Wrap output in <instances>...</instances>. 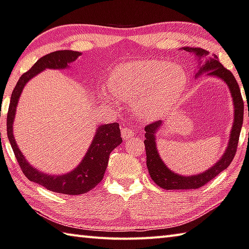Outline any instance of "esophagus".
<instances>
[{
	"instance_id": "esophagus-1",
	"label": "esophagus",
	"mask_w": 249,
	"mask_h": 249,
	"mask_svg": "<svg viewBox=\"0 0 249 249\" xmlns=\"http://www.w3.org/2000/svg\"><path fill=\"white\" fill-rule=\"evenodd\" d=\"M135 136V130L132 127H123L122 128V137L125 140Z\"/></svg>"
}]
</instances>
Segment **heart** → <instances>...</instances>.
<instances>
[{
    "mask_svg": "<svg viewBox=\"0 0 249 249\" xmlns=\"http://www.w3.org/2000/svg\"><path fill=\"white\" fill-rule=\"evenodd\" d=\"M187 85L182 67L160 60L123 63L113 70L109 89L122 100H138L144 115H155L178 97Z\"/></svg>",
    "mask_w": 249,
    "mask_h": 249,
    "instance_id": "b5f03b06",
    "label": "heart"
}]
</instances>
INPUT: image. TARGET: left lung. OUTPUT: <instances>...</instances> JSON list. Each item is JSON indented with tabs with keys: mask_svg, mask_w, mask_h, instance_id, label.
Here are the masks:
<instances>
[{
	"mask_svg": "<svg viewBox=\"0 0 249 249\" xmlns=\"http://www.w3.org/2000/svg\"><path fill=\"white\" fill-rule=\"evenodd\" d=\"M183 49L187 52L195 53L196 55L199 57H205L208 55V53H209L206 51V50L200 48L186 47ZM202 71H208L209 75L216 76V77L223 79L229 86L230 91H231V94L233 97L235 110L231 138H230L229 146L227 148V150H225V153L219 160V162H216L211 169L207 170L206 172H203V173H200L198 175L182 176L174 173V172H172L171 170L166 168L163 161H162L161 158L159 157V153L157 151L155 134L157 132V129L161 126V121L152 122V123L148 124L146 127H144V130H146V134H144V137H146V139H144V148H146L148 172L149 174H150L153 182H155L158 186L166 189V191H171V189H196L203 186V185L210 182L211 179H213L216 175H219L221 172L224 171L230 164H231L233 158L235 157V153H236L237 150L239 134H241L244 117V101L237 81L235 79L234 75L231 73V71L225 69V67L220 63L219 58L215 55L213 57H210L209 60H206V63H203V65L200 67V70L197 73V75H200Z\"/></svg>",
	"mask_w": 249,
	"mask_h": 249,
	"instance_id": "left-lung-1",
	"label": "left lung"
}]
</instances>
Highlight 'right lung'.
Masks as SVG:
<instances>
[{
	"instance_id": "add662e5",
	"label": "right lung",
	"mask_w": 249,
	"mask_h": 249,
	"mask_svg": "<svg viewBox=\"0 0 249 249\" xmlns=\"http://www.w3.org/2000/svg\"><path fill=\"white\" fill-rule=\"evenodd\" d=\"M79 55V52L62 50V51L49 53L47 55L39 58L34 66L22 74L20 78L18 79L15 88L12 92L6 120L8 140H10L18 164H19L22 173L25 174L26 178L31 182H35L46 187L49 191L65 194V195L85 194L91 191L93 187H96L101 182L103 176H105L107 162H109L110 153L113 149L116 148L122 142L119 123L101 125L97 129V134L92 140L88 152L86 153L85 158L77 168L65 175L52 176L41 173L38 170L34 169L26 161L20 150L18 149L14 139V135H13V121H14L15 117L18 99H19L22 88L25 87L27 81L46 69H65V67H67V64L74 62Z\"/></svg>"
}]
</instances>
